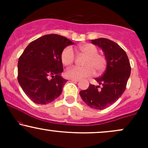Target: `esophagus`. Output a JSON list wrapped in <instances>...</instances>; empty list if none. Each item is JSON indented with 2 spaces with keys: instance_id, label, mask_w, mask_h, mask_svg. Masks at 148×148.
<instances>
[{
  "instance_id": "esophagus-1",
  "label": "esophagus",
  "mask_w": 148,
  "mask_h": 148,
  "mask_svg": "<svg viewBox=\"0 0 148 148\" xmlns=\"http://www.w3.org/2000/svg\"><path fill=\"white\" fill-rule=\"evenodd\" d=\"M71 81L74 83H77L79 81V80H76V79H71Z\"/></svg>"
}]
</instances>
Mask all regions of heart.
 I'll return each mask as SVG.
<instances>
[{
	"label": "heart",
	"mask_w": 148,
	"mask_h": 148,
	"mask_svg": "<svg viewBox=\"0 0 148 148\" xmlns=\"http://www.w3.org/2000/svg\"><path fill=\"white\" fill-rule=\"evenodd\" d=\"M80 53L86 57L84 62V67H72L67 69L65 72L66 77L70 79L80 80L84 78L90 77L95 74H97L104 71L106 67V58L102 54L98 53V49L92 44L86 43L79 47ZM75 56L74 51L70 47H66L60 54V60L64 66L73 64Z\"/></svg>",
	"instance_id": "b5f03b06"
}]
</instances>
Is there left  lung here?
I'll list each match as a JSON object with an SVG mask.
<instances>
[{"label":"left lung","mask_w":148,"mask_h":148,"mask_svg":"<svg viewBox=\"0 0 148 148\" xmlns=\"http://www.w3.org/2000/svg\"><path fill=\"white\" fill-rule=\"evenodd\" d=\"M91 42L104 53L106 69L101 77L95 79L98 86L90 84L79 94L88 106L102 110L115 102L123 94L131 74V66L126 52L117 43L106 38Z\"/></svg>","instance_id":"8db88e82"}]
</instances>
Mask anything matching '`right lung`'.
<instances>
[{
  "label": "right lung",
  "mask_w": 148,
  "mask_h": 148,
  "mask_svg": "<svg viewBox=\"0 0 148 148\" xmlns=\"http://www.w3.org/2000/svg\"><path fill=\"white\" fill-rule=\"evenodd\" d=\"M72 45L66 37L49 34L31 42L23 51L18 61V81L33 102L47 104L61 95L67 80L60 76V54Z\"/></svg>",
  "instance_id": "obj_1"
}]
</instances>
